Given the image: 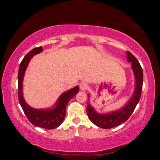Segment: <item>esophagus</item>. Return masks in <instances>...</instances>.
<instances>
[{
  "label": "esophagus",
  "instance_id": "obj_1",
  "mask_svg": "<svg viewBox=\"0 0 160 160\" xmlns=\"http://www.w3.org/2000/svg\"><path fill=\"white\" fill-rule=\"evenodd\" d=\"M80 89H81V90H83V91L86 90V89H88V84L85 82H81V83L80 84Z\"/></svg>",
  "mask_w": 160,
  "mask_h": 160
}]
</instances>
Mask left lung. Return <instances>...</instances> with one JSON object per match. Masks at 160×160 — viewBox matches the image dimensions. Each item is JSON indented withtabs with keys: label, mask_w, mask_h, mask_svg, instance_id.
Listing matches in <instances>:
<instances>
[{
	"label": "left lung",
	"mask_w": 160,
	"mask_h": 160,
	"mask_svg": "<svg viewBox=\"0 0 160 160\" xmlns=\"http://www.w3.org/2000/svg\"><path fill=\"white\" fill-rule=\"evenodd\" d=\"M127 61L132 62L135 76V90L131 100L123 108L109 114L101 115L95 112L94 109L87 104L86 113L89 120L98 127L102 128H111L119 126L122 122H126L133 113L135 107L139 102L141 96L143 86V70L137 58L130 52H127Z\"/></svg>",
	"instance_id": "left-lung-1"
}]
</instances>
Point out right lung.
<instances>
[{"instance_id":"add662e5","label":"right lung","mask_w":160,"mask_h":160,"mask_svg":"<svg viewBox=\"0 0 160 160\" xmlns=\"http://www.w3.org/2000/svg\"><path fill=\"white\" fill-rule=\"evenodd\" d=\"M43 51V47H39L33 49L25 55L22 61L19 65L18 73V96L19 102L24 113L26 115L28 120L34 126L46 129L56 128L62 124L66 115V107L69 101L79 92L78 86H75L73 89L65 92L58 98L57 104L52 110H36L29 107L25 103L22 96V80L25 69L28 62L34 55Z\"/></svg>"}]
</instances>
